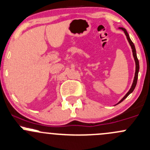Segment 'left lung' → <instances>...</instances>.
Wrapping results in <instances>:
<instances>
[{
	"label": "left lung",
	"mask_w": 150,
	"mask_h": 150,
	"mask_svg": "<svg viewBox=\"0 0 150 150\" xmlns=\"http://www.w3.org/2000/svg\"><path fill=\"white\" fill-rule=\"evenodd\" d=\"M120 29H122V30L124 31V33H125L126 36H127V41H128L129 44H130V47H131L132 48V52H133V57H134V60H135V62H136V72H135V76H134V79H133V84H132L131 87H130V90H129L128 92L127 93V94L125 95V96H124L123 98H122V100H120V101L118 103H121V102L122 101V100H124L127 97V96H129V95L130 94V93H132V92L134 90L135 87H136V83H137V79H138V74H139V60H138L137 58V56H136V48H135V46L134 44H133V43L132 42V41L130 40V36H129L128 33H127V30L125 29V28H120ZM117 103V104H118Z\"/></svg>",
	"instance_id": "1"
}]
</instances>
